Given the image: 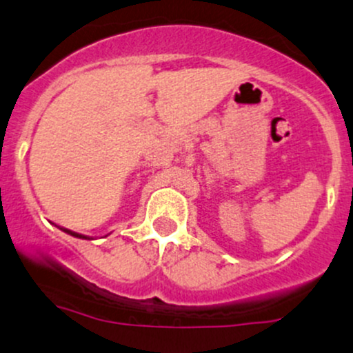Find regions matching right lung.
Listing matches in <instances>:
<instances>
[{
	"instance_id": "1",
	"label": "right lung",
	"mask_w": 353,
	"mask_h": 353,
	"mask_svg": "<svg viewBox=\"0 0 353 353\" xmlns=\"http://www.w3.org/2000/svg\"><path fill=\"white\" fill-rule=\"evenodd\" d=\"M62 232H65V233H69V235H72V236H77V239H89V236H86V235H81V233H76V232H70V230H68V228H61Z\"/></svg>"
}]
</instances>
